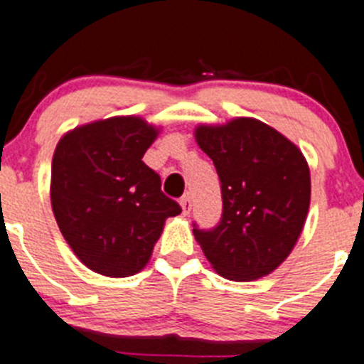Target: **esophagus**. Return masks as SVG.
Here are the masks:
<instances>
[{
  "instance_id": "1",
  "label": "esophagus",
  "mask_w": 364,
  "mask_h": 364,
  "mask_svg": "<svg viewBox=\"0 0 364 364\" xmlns=\"http://www.w3.org/2000/svg\"><path fill=\"white\" fill-rule=\"evenodd\" d=\"M179 205H181L183 208V215H188L190 210H192V198H190V193H185V196H183Z\"/></svg>"
}]
</instances>
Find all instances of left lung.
<instances>
[{"instance_id":"1","label":"left lung","mask_w":364,"mask_h":364,"mask_svg":"<svg viewBox=\"0 0 364 364\" xmlns=\"http://www.w3.org/2000/svg\"><path fill=\"white\" fill-rule=\"evenodd\" d=\"M196 141L220 179L223 217L193 235L220 277L251 282L293 251L311 203V172L300 149L255 118L199 125Z\"/></svg>"}]
</instances>
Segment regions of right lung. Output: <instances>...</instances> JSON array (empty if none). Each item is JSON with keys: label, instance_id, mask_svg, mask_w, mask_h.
<instances>
[{"label": "right lung", "instance_id": "1", "mask_svg": "<svg viewBox=\"0 0 364 364\" xmlns=\"http://www.w3.org/2000/svg\"><path fill=\"white\" fill-rule=\"evenodd\" d=\"M159 129L140 117H113L75 127L52 159L53 215L80 262L124 278L147 266L168 217L181 206L141 158Z\"/></svg>", "mask_w": 364, "mask_h": 364}]
</instances>
